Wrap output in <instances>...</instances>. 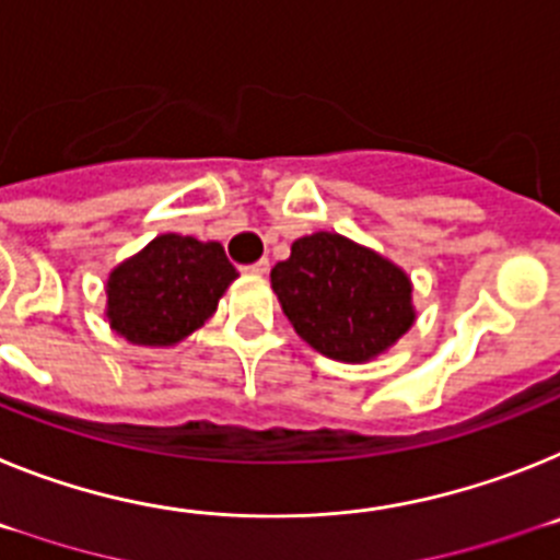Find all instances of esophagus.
<instances>
[{
	"label": "esophagus",
	"mask_w": 560,
	"mask_h": 560,
	"mask_svg": "<svg viewBox=\"0 0 560 560\" xmlns=\"http://www.w3.org/2000/svg\"><path fill=\"white\" fill-rule=\"evenodd\" d=\"M267 270H270V259H259V261H253V265H247V273L253 276H265Z\"/></svg>",
	"instance_id": "esophagus-1"
}]
</instances>
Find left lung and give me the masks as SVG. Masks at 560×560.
I'll use <instances>...</instances> for the list:
<instances>
[{
    "instance_id": "left-lung-1",
    "label": "left lung",
    "mask_w": 560,
    "mask_h": 560,
    "mask_svg": "<svg viewBox=\"0 0 560 560\" xmlns=\"http://www.w3.org/2000/svg\"><path fill=\"white\" fill-rule=\"evenodd\" d=\"M270 281L295 332L332 361H372L415 324L408 276L340 233L295 240Z\"/></svg>"
}]
</instances>
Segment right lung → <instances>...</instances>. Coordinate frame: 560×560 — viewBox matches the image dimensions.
I'll return each instance as SVG.
<instances>
[{
    "label": "right lung",
    "instance_id": "add662e5",
    "mask_svg": "<svg viewBox=\"0 0 560 560\" xmlns=\"http://www.w3.org/2000/svg\"><path fill=\"white\" fill-rule=\"evenodd\" d=\"M220 242L163 233L106 281L109 327L138 347H174L217 313L236 279Z\"/></svg>",
    "mask_w": 560,
    "mask_h": 560
}]
</instances>
